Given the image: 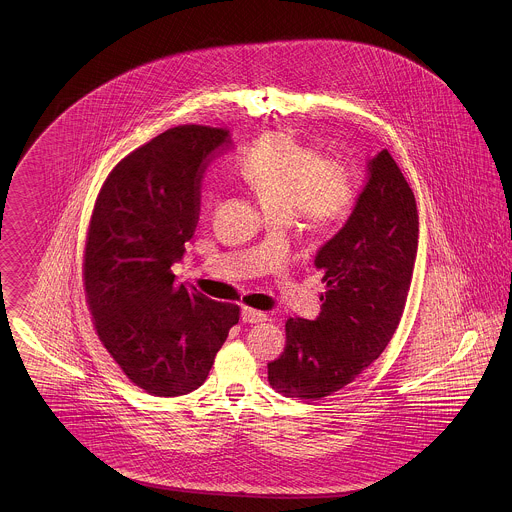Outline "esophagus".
<instances>
[{
  "label": "esophagus",
  "instance_id": "1",
  "mask_svg": "<svg viewBox=\"0 0 512 512\" xmlns=\"http://www.w3.org/2000/svg\"><path fill=\"white\" fill-rule=\"evenodd\" d=\"M242 320H244L245 324H259V322H265V320H267V315L261 313V311L244 307V309H242Z\"/></svg>",
  "mask_w": 512,
  "mask_h": 512
}]
</instances>
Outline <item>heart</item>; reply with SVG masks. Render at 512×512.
Instances as JSON below:
<instances>
[{
  "label": "heart",
  "instance_id": "b5f03b06",
  "mask_svg": "<svg viewBox=\"0 0 512 512\" xmlns=\"http://www.w3.org/2000/svg\"><path fill=\"white\" fill-rule=\"evenodd\" d=\"M238 172L270 215H297L315 226L347 219L357 184L338 163H324L315 147L288 132H268L238 159Z\"/></svg>",
  "mask_w": 512,
  "mask_h": 512
}]
</instances>
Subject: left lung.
<instances>
[{
    "instance_id": "left-lung-1",
    "label": "left lung",
    "mask_w": 512,
    "mask_h": 512,
    "mask_svg": "<svg viewBox=\"0 0 512 512\" xmlns=\"http://www.w3.org/2000/svg\"><path fill=\"white\" fill-rule=\"evenodd\" d=\"M418 247L413 190L388 149L366 161V182L340 230L318 249L326 292L315 320L288 318L284 353L268 363L272 388L320 399L374 363L403 315Z\"/></svg>"
}]
</instances>
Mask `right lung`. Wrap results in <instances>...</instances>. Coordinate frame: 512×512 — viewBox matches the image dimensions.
Segmentation results:
<instances>
[{
    "label": "right lung",
    "mask_w": 512,
    "mask_h": 512,
    "mask_svg": "<svg viewBox=\"0 0 512 512\" xmlns=\"http://www.w3.org/2000/svg\"><path fill=\"white\" fill-rule=\"evenodd\" d=\"M226 130L176 126L126 155L107 176L88 228L84 286L99 340L142 390H197L240 320V307L176 284L194 238L201 180L230 149Z\"/></svg>",
    "instance_id": "obj_1"
}]
</instances>
